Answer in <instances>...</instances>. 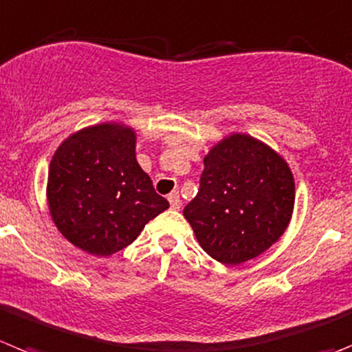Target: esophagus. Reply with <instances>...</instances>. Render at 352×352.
I'll return each mask as SVG.
<instances>
[{
    "label": "esophagus",
    "instance_id": "esophagus-1",
    "mask_svg": "<svg viewBox=\"0 0 352 352\" xmlns=\"http://www.w3.org/2000/svg\"><path fill=\"white\" fill-rule=\"evenodd\" d=\"M167 201H169L170 208H173V209H179V208H182V201H179V193L178 192L169 193V197H167Z\"/></svg>",
    "mask_w": 352,
    "mask_h": 352
}]
</instances>
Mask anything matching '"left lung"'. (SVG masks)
I'll list each match as a JSON object with an SVG mask.
<instances>
[{
  "mask_svg": "<svg viewBox=\"0 0 352 352\" xmlns=\"http://www.w3.org/2000/svg\"><path fill=\"white\" fill-rule=\"evenodd\" d=\"M293 206L288 162L253 136L230 134L204 157L201 188L183 216L209 256L239 265L285 234Z\"/></svg>",
  "mask_w": 352,
  "mask_h": 352,
  "instance_id": "left-lung-1",
  "label": "left lung"
}]
</instances>
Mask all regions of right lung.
I'll return each mask as SVG.
<instances>
[{"instance_id": "1", "label": "right lung", "mask_w": 352, "mask_h": 352, "mask_svg": "<svg viewBox=\"0 0 352 352\" xmlns=\"http://www.w3.org/2000/svg\"><path fill=\"white\" fill-rule=\"evenodd\" d=\"M47 199L57 230L96 256L127 248L169 208L138 164L134 129L117 122L90 125L59 144Z\"/></svg>"}]
</instances>
